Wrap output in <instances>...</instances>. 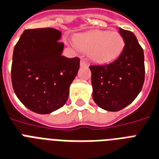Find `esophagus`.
Wrapping results in <instances>:
<instances>
[{"label": "esophagus", "instance_id": "obj_1", "mask_svg": "<svg viewBox=\"0 0 159 159\" xmlns=\"http://www.w3.org/2000/svg\"><path fill=\"white\" fill-rule=\"evenodd\" d=\"M80 66H82V67H87L88 66V62L84 59H82L80 60Z\"/></svg>", "mask_w": 159, "mask_h": 159}]
</instances>
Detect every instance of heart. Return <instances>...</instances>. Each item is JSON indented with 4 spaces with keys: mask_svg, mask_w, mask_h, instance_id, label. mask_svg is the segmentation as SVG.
<instances>
[{
    "mask_svg": "<svg viewBox=\"0 0 159 159\" xmlns=\"http://www.w3.org/2000/svg\"><path fill=\"white\" fill-rule=\"evenodd\" d=\"M75 43L78 49L89 53V58L98 64L114 60L121 54L124 41L118 31H92L76 35Z\"/></svg>",
    "mask_w": 159,
    "mask_h": 159,
    "instance_id": "b5f03b06",
    "label": "heart"
}]
</instances>
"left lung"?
I'll use <instances>...</instances> for the list:
<instances>
[{"instance_id":"8db88e82","label":"left lung","mask_w":159,"mask_h":159,"mask_svg":"<svg viewBox=\"0 0 159 159\" xmlns=\"http://www.w3.org/2000/svg\"><path fill=\"white\" fill-rule=\"evenodd\" d=\"M124 41L120 55L113 62L90 66L93 101L107 111H119L132 103L142 89L145 68L143 50L134 34L119 28Z\"/></svg>"}]
</instances>
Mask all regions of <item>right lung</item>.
<instances>
[{
    "label": "right lung",
    "mask_w": 159,
    "mask_h": 159,
    "mask_svg": "<svg viewBox=\"0 0 159 159\" xmlns=\"http://www.w3.org/2000/svg\"><path fill=\"white\" fill-rule=\"evenodd\" d=\"M61 32L53 28L25 30L13 51L15 93L30 110L46 114L66 104L80 59L63 56Z\"/></svg>",
    "instance_id": "right-lung-1"
}]
</instances>
